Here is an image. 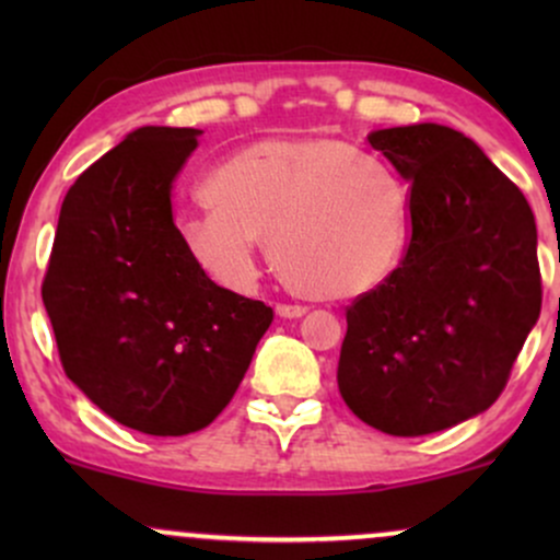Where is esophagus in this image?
<instances>
[{
	"mask_svg": "<svg viewBox=\"0 0 560 560\" xmlns=\"http://www.w3.org/2000/svg\"><path fill=\"white\" fill-rule=\"evenodd\" d=\"M276 313H279L281 318H302L307 313L305 305H289V302H279L276 305Z\"/></svg>",
	"mask_w": 560,
	"mask_h": 560,
	"instance_id": "esophagus-1",
	"label": "esophagus"
}]
</instances>
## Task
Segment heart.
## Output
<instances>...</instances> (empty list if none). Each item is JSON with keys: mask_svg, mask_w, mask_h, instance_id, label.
<instances>
[{"mask_svg": "<svg viewBox=\"0 0 560 560\" xmlns=\"http://www.w3.org/2000/svg\"><path fill=\"white\" fill-rule=\"evenodd\" d=\"M208 208L178 221L186 253L229 287L258 276L271 240L287 284L316 300H355L400 266L410 197L387 163L339 139H266L223 160L202 186Z\"/></svg>", "mask_w": 560, "mask_h": 560, "instance_id": "b5f03b06", "label": "heart"}]
</instances>
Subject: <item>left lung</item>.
I'll list each match as a JSON object with an SVG mask.
<instances>
[{"instance_id": "8db88e82", "label": "left lung", "mask_w": 560, "mask_h": 560, "mask_svg": "<svg viewBox=\"0 0 560 560\" xmlns=\"http://www.w3.org/2000/svg\"><path fill=\"white\" fill-rule=\"evenodd\" d=\"M369 144L408 182L397 271L347 307L337 382L358 419L421 436L498 400L537 324L542 276L529 202L455 128H382Z\"/></svg>"}]
</instances>
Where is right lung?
<instances>
[{"label":"right lung","mask_w":560,"mask_h":560,"mask_svg":"<svg viewBox=\"0 0 560 560\" xmlns=\"http://www.w3.org/2000/svg\"><path fill=\"white\" fill-rule=\"evenodd\" d=\"M199 128L144 126L62 199L42 300L62 371L128 429L184 436L218 419L273 307L218 287L186 253L171 186Z\"/></svg>","instance_id":"obj_1"}]
</instances>
